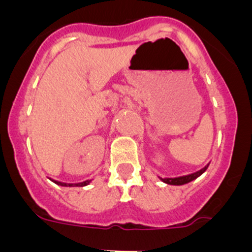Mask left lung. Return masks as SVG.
<instances>
[{"label": "left lung", "instance_id": "left-lung-1", "mask_svg": "<svg viewBox=\"0 0 252 252\" xmlns=\"http://www.w3.org/2000/svg\"><path fill=\"white\" fill-rule=\"evenodd\" d=\"M207 168H208V165H206L203 169H201V170L195 171V173H193V174L184 175V177H178V178H161V180L164 182V183L171 184V186H182V184L189 183V182L194 180L195 178H198L201 174H203L204 171L207 170Z\"/></svg>", "mask_w": 252, "mask_h": 252}]
</instances>
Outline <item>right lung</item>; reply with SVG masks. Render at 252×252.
Returning <instances> with one entry per match:
<instances>
[{
	"instance_id": "obj_1",
	"label": "right lung",
	"mask_w": 252,
	"mask_h": 252,
	"mask_svg": "<svg viewBox=\"0 0 252 252\" xmlns=\"http://www.w3.org/2000/svg\"><path fill=\"white\" fill-rule=\"evenodd\" d=\"M55 183L59 184V186H64V187H72L73 184H66V183H62V182H58V180H55ZM90 183V180H86V182H82V183H78V184H74V186H79V187H84L87 186V184Z\"/></svg>"
}]
</instances>
